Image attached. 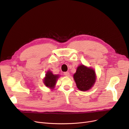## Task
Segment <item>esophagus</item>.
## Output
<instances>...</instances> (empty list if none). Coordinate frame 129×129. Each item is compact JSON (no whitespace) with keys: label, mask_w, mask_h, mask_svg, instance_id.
I'll return each instance as SVG.
<instances>
[{"label":"esophagus","mask_w":129,"mask_h":129,"mask_svg":"<svg viewBox=\"0 0 129 129\" xmlns=\"http://www.w3.org/2000/svg\"><path fill=\"white\" fill-rule=\"evenodd\" d=\"M64 75L66 76H67V77H69L70 76V73H69V72L67 71V72H64Z\"/></svg>","instance_id":"obj_1"}]
</instances>
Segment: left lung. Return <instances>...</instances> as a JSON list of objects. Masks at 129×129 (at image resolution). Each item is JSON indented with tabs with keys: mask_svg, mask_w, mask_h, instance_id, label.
Here are the masks:
<instances>
[{
	"mask_svg": "<svg viewBox=\"0 0 129 129\" xmlns=\"http://www.w3.org/2000/svg\"><path fill=\"white\" fill-rule=\"evenodd\" d=\"M74 78L77 88L81 91H87L94 85L96 76L94 70L81 64L77 67Z\"/></svg>",
	"mask_w": 129,
	"mask_h": 129,
	"instance_id": "left-lung-1",
	"label": "left lung"
}]
</instances>
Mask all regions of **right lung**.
I'll use <instances>...</instances> for the list:
<instances>
[{"label":"right lung","instance_id":"right-lung-1","mask_svg":"<svg viewBox=\"0 0 129 129\" xmlns=\"http://www.w3.org/2000/svg\"><path fill=\"white\" fill-rule=\"evenodd\" d=\"M59 77V76L58 75H53L50 71H47L43 80L44 85L51 89H53Z\"/></svg>","mask_w":129,"mask_h":129}]
</instances>
